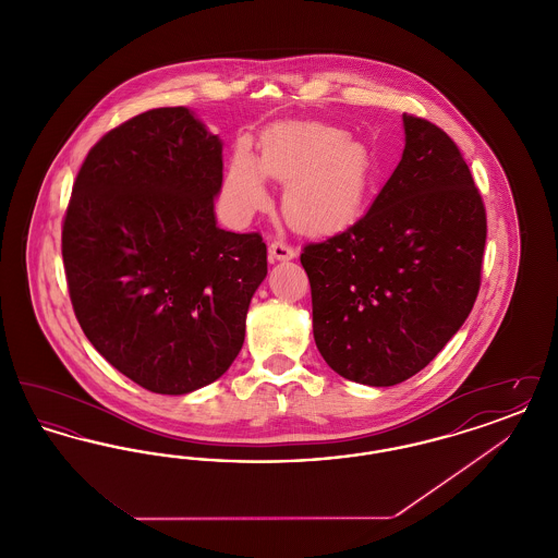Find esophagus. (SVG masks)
<instances>
[{
	"mask_svg": "<svg viewBox=\"0 0 558 558\" xmlns=\"http://www.w3.org/2000/svg\"><path fill=\"white\" fill-rule=\"evenodd\" d=\"M296 255V251L292 248L291 244L287 242V240H274L271 244H269V257L271 259H278V262H287V259H292Z\"/></svg>",
	"mask_w": 558,
	"mask_h": 558,
	"instance_id": "obj_1",
	"label": "esophagus"
}]
</instances>
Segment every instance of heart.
<instances>
[{
  "label": "heart",
  "mask_w": 558,
  "mask_h": 558,
  "mask_svg": "<svg viewBox=\"0 0 558 558\" xmlns=\"http://www.w3.org/2000/svg\"><path fill=\"white\" fill-rule=\"evenodd\" d=\"M266 178L287 184L284 213L305 232L339 228L362 209L372 182L368 148L335 125H280L262 140L259 159L236 148L223 184L228 211L248 219L269 203Z\"/></svg>",
  "instance_id": "1"
}]
</instances>
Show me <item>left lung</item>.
<instances>
[{
	"label": "left lung",
	"mask_w": 558,
	"mask_h": 558,
	"mask_svg": "<svg viewBox=\"0 0 558 558\" xmlns=\"http://www.w3.org/2000/svg\"><path fill=\"white\" fill-rule=\"evenodd\" d=\"M403 130L401 160L368 213L301 253L322 357L371 387L408 380L458 332L477 299L487 236L456 142L408 112Z\"/></svg>",
	"instance_id": "obj_1"
}]
</instances>
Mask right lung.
I'll use <instances>...</instances> for the list:
<instances>
[{"label": "right lung", "mask_w": 558, "mask_h": 558, "mask_svg": "<svg viewBox=\"0 0 558 558\" xmlns=\"http://www.w3.org/2000/svg\"><path fill=\"white\" fill-rule=\"evenodd\" d=\"M221 142L184 107L153 108L96 142L62 221L75 316L140 387L184 396L217 380L244 343L267 274L259 232L217 228Z\"/></svg>", "instance_id": "1"}]
</instances>
